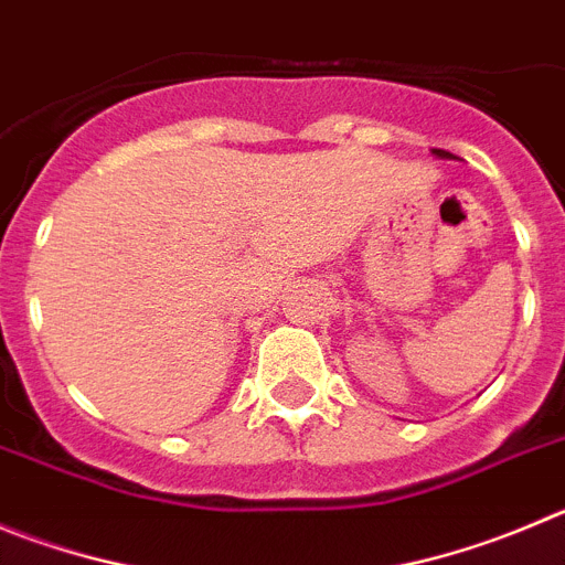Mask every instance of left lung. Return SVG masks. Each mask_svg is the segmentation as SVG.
Segmentation results:
<instances>
[{
  "label": "left lung",
  "mask_w": 565,
  "mask_h": 565,
  "mask_svg": "<svg viewBox=\"0 0 565 565\" xmlns=\"http://www.w3.org/2000/svg\"><path fill=\"white\" fill-rule=\"evenodd\" d=\"M435 156H437V158H451V152H446V150H435Z\"/></svg>",
  "instance_id": "obj_1"
}]
</instances>
